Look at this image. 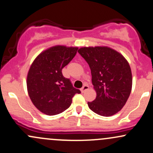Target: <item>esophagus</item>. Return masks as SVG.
Returning <instances> with one entry per match:
<instances>
[{"label": "esophagus", "instance_id": "34e87169", "mask_svg": "<svg viewBox=\"0 0 153 153\" xmlns=\"http://www.w3.org/2000/svg\"><path fill=\"white\" fill-rule=\"evenodd\" d=\"M89 88H90V87H89V86H88V85H84L83 87H82V88H81V92H85V91L88 90Z\"/></svg>", "mask_w": 153, "mask_h": 153}]
</instances>
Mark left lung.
Here are the masks:
<instances>
[{"instance_id": "obj_1", "label": "left lung", "mask_w": 153, "mask_h": 153, "mask_svg": "<svg viewBox=\"0 0 153 153\" xmlns=\"http://www.w3.org/2000/svg\"><path fill=\"white\" fill-rule=\"evenodd\" d=\"M79 53L89 64L97 96L89 108L95 114L111 116L125 105L132 87L131 68L120 53L106 46L83 47Z\"/></svg>"}]
</instances>
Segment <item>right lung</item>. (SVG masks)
<instances>
[{
    "mask_svg": "<svg viewBox=\"0 0 153 153\" xmlns=\"http://www.w3.org/2000/svg\"><path fill=\"white\" fill-rule=\"evenodd\" d=\"M77 50V47L53 46L39 53L30 66L27 92L32 103L42 114H61L69 108L75 94L81 93L62 74V68L73 59Z\"/></svg>",
    "mask_w": 153,
    "mask_h": 153,
    "instance_id": "1",
    "label": "right lung"
}]
</instances>
